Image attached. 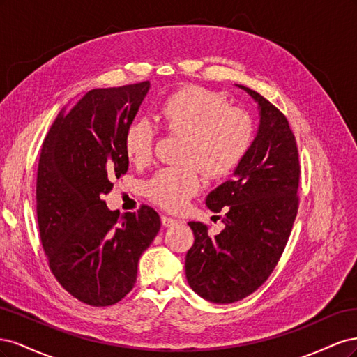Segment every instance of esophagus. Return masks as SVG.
I'll list each match as a JSON object with an SVG mask.
<instances>
[{
  "mask_svg": "<svg viewBox=\"0 0 357 357\" xmlns=\"http://www.w3.org/2000/svg\"><path fill=\"white\" fill-rule=\"evenodd\" d=\"M180 222L174 218H169V215H162V225L167 226V228H171V226H176Z\"/></svg>",
  "mask_w": 357,
  "mask_h": 357,
  "instance_id": "obj_1",
  "label": "esophagus"
}]
</instances>
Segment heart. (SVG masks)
Segmentation results:
<instances>
[{
  "label": "heart",
  "instance_id": "obj_1",
  "mask_svg": "<svg viewBox=\"0 0 357 357\" xmlns=\"http://www.w3.org/2000/svg\"><path fill=\"white\" fill-rule=\"evenodd\" d=\"M159 119L167 132L185 138L181 162L186 164L159 169L146 185L147 197L169 211L185 208L201 190L202 169L220 178L238 168L256 135L250 113L231 107L220 93L193 84L171 93L159 107ZM155 143V128L144 119L129 125L123 137L125 153L137 167L152 162Z\"/></svg>",
  "mask_w": 357,
  "mask_h": 357
}]
</instances>
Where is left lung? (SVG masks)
Here are the masks:
<instances>
[{
  "label": "left lung",
  "instance_id": "8db88e82",
  "mask_svg": "<svg viewBox=\"0 0 357 357\" xmlns=\"http://www.w3.org/2000/svg\"><path fill=\"white\" fill-rule=\"evenodd\" d=\"M259 104L261 125L234 178L215 188L207 207L223 211L225 229L189 222L195 243L186 255L189 286L215 304H232L261 287L282 257L299 207L301 165L286 116L261 93L241 86Z\"/></svg>",
  "mask_w": 357,
  "mask_h": 357
}]
</instances>
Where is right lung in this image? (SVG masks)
<instances>
[{
  "label": "right lung",
  "instance_id": "right-lung-1",
  "mask_svg": "<svg viewBox=\"0 0 357 357\" xmlns=\"http://www.w3.org/2000/svg\"><path fill=\"white\" fill-rule=\"evenodd\" d=\"M149 82L92 89L61 112L43 142L37 220L50 271L70 295L109 307L137 282L138 261L160 229L149 205L121 215L102 197L128 171L123 137Z\"/></svg>",
  "mask_w": 357,
  "mask_h": 357
}]
</instances>
